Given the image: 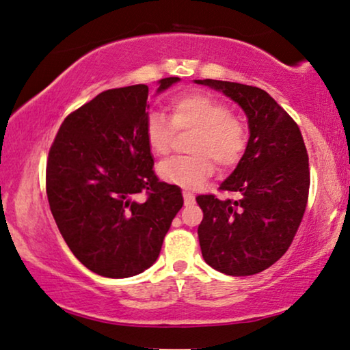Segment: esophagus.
I'll use <instances>...</instances> for the list:
<instances>
[{"label":"esophagus","mask_w":350,"mask_h":350,"mask_svg":"<svg viewBox=\"0 0 350 350\" xmlns=\"http://www.w3.org/2000/svg\"><path fill=\"white\" fill-rule=\"evenodd\" d=\"M182 195H184L185 206L195 204V196H193V193H190V191H182Z\"/></svg>","instance_id":"1"}]
</instances>
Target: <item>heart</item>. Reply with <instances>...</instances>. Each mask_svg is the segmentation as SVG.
<instances>
[{
    "label": "heart",
    "mask_w": 350,
    "mask_h": 350,
    "mask_svg": "<svg viewBox=\"0 0 350 350\" xmlns=\"http://www.w3.org/2000/svg\"><path fill=\"white\" fill-rule=\"evenodd\" d=\"M170 121L159 113H149L144 138L150 152L166 155L173 149L177 132L195 130L189 150L191 155L173 157L159 165V174L170 184L196 190L218 168L236 166L247 152L250 130L242 118L231 113L225 102L207 92L176 96L168 105Z\"/></svg>",
    "instance_id": "b5f03b06"
}]
</instances>
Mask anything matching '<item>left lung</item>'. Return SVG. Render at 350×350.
I'll use <instances>...</instances> for the list:
<instances>
[{"mask_svg": "<svg viewBox=\"0 0 350 350\" xmlns=\"http://www.w3.org/2000/svg\"><path fill=\"white\" fill-rule=\"evenodd\" d=\"M223 91L248 118L250 144L220 191L237 200L200 195L201 253L218 272H262L288 252L304 218L310 193L308 154L297 122L256 86L196 80Z\"/></svg>", "mask_w": 350, "mask_h": 350, "instance_id": "1", "label": "left lung"}]
</instances>
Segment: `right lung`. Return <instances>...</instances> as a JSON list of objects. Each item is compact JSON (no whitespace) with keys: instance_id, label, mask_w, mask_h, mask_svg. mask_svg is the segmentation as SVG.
I'll return each mask as SVG.
<instances>
[{"instance_id":"right-lung-1","label":"right lung","mask_w":350,"mask_h":350,"mask_svg":"<svg viewBox=\"0 0 350 350\" xmlns=\"http://www.w3.org/2000/svg\"><path fill=\"white\" fill-rule=\"evenodd\" d=\"M179 81L160 80L159 92ZM149 88L108 90L72 111L46 159L45 187L62 239L80 262L127 278L157 260L180 211V189L161 182L144 138ZM145 193V201L134 196Z\"/></svg>"}]
</instances>
